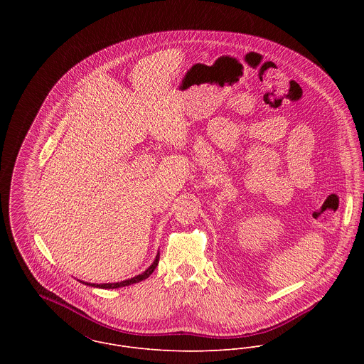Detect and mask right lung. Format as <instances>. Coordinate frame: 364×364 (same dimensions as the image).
Wrapping results in <instances>:
<instances>
[{"label":"right lung","mask_w":364,"mask_h":364,"mask_svg":"<svg viewBox=\"0 0 364 364\" xmlns=\"http://www.w3.org/2000/svg\"><path fill=\"white\" fill-rule=\"evenodd\" d=\"M158 262H159V254H156V259L154 262L140 274L132 277V279H127V280H123V282H117V283H102V284H98V283H88V282H82L80 280L81 283L87 284V286H91V287H100V289H119V287H126V286H130V284H134V283H139L144 279H147L154 270H156V266H158Z\"/></svg>","instance_id":"add662e5"}]
</instances>
